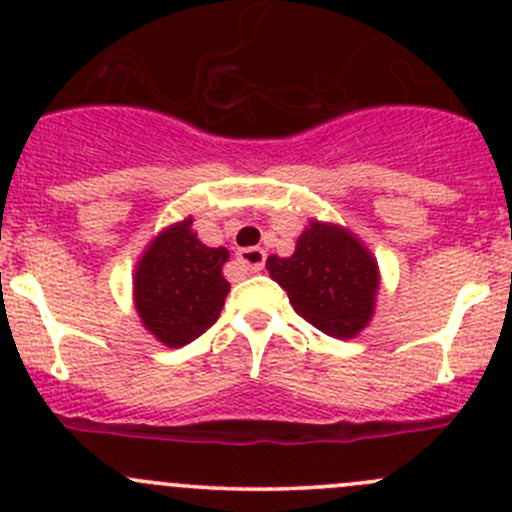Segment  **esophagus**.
<instances>
[{"instance_id":"esophagus-1","label":"esophagus","mask_w":512,"mask_h":512,"mask_svg":"<svg viewBox=\"0 0 512 512\" xmlns=\"http://www.w3.org/2000/svg\"><path fill=\"white\" fill-rule=\"evenodd\" d=\"M265 250L262 247H245L237 252V265L245 272H260L265 267Z\"/></svg>"}]
</instances>
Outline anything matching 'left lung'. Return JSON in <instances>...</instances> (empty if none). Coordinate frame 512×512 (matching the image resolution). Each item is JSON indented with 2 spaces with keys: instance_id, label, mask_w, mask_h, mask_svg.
Returning <instances> with one entry per match:
<instances>
[{
  "instance_id": "left-lung-1",
  "label": "left lung",
  "mask_w": 512,
  "mask_h": 512,
  "mask_svg": "<svg viewBox=\"0 0 512 512\" xmlns=\"http://www.w3.org/2000/svg\"><path fill=\"white\" fill-rule=\"evenodd\" d=\"M270 277L294 312L334 339H354L369 327L381 275L369 247L337 223L309 220L289 257H267Z\"/></svg>"
}]
</instances>
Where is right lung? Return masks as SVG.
<instances>
[{"mask_svg":"<svg viewBox=\"0 0 512 512\" xmlns=\"http://www.w3.org/2000/svg\"><path fill=\"white\" fill-rule=\"evenodd\" d=\"M225 247L198 240L193 218L163 227L146 245L133 272V304L148 334L170 349L198 339L215 324L230 282Z\"/></svg>","mask_w":512,"mask_h":512,"instance_id":"add662e5","label":"right lung"}]
</instances>
